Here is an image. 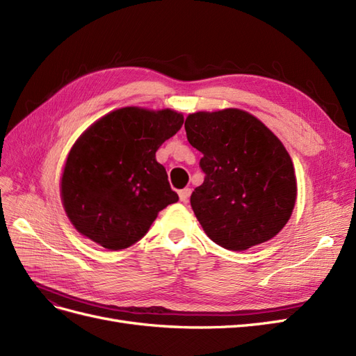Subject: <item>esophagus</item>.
<instances>
[{
    "label": "esophagus",
    "mask_w": 356,
    "mask_h": 356,
    "mask_svg": "<svg viewBox=\"0 0 356 356\" xmlns=\"http://www.w3.org/2000/svg\"><path fill=\"white\" fill-rule=\"evenodd\" d=\"M178 195H179V200H181V202H187L188 197H190V195H191V188H188V187L182 188V190H179Z\"/></svg>",
    "instance_id": "esophagus-1"
}]
</instances>
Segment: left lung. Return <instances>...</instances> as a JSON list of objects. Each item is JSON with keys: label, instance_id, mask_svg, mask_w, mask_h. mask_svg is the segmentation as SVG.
I'll use <instances>...</instances> for the list:
<instances>
[{"label": "left lung", "instance_id": "obj_1", "mask_svg": "<svg viewBox=\"0 0 356 356\" xmlns=\"http://www.w3.org/2000/svg\"><path fill=\"white\" fill-rule=\"evenodd\" d=\"M184 127L188 143L203 154L204 179L190 203L204 233L225 250L245 251L281 232L297 195L282 143L236 108L190 114Z\"/></svg>", "mask_w": 356, "mask_h": 356}]
</instances>
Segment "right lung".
<instances>
[{"instance_id": "add662e5", "label": "right lung", "mask_w": 356, "mask_h": 356, "mask_svg": "<svg viewBox=\"0 0 356 356\" xmlns=\"http://www.w3.org/2000/svg\"><path fill=\"white\" fill-rule=\"evenodd\" d=\"M182 123L177 111L126 106L92 124L62 174V202L74 227L111 251L143 239L157 213L178 202L156 152Z\"/></svg>"}]
</instances>
